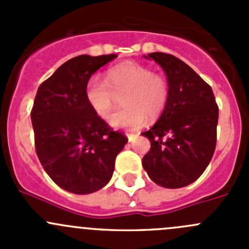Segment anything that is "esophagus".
I'll return each mask as SVG.
<instances>
[{
	"mask_svg": "<svg viewBox=\"0 0 249 249\" xmlns=\"http://www.w3.org/2000/svg\"><path fill=\"white\" fill-rule=\"evenodd\" d=\"M127 139H129V142H131V141H134V139H135V135L134 134H127Z\"/></svg>",
	"mask_w": 249,
	"mask_h": 249,
	"instance_id": "1",
	"label": "esophagus"
}]
</instances>
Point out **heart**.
<instances>
[{
  "label": "heart",
  "instance_id": "heart-1",
  "mask_svg": "<svg viewBox=\"0 0 249 249\" xmlns=\"http://www.w3.org/2000/svg\"><path fill=\"white\" fill-rule=\"evenodd\" d=\"M124 107L114 113L110 124L120 129L135 130L147 122H154L162 114L170 99L169 79L154 73L152 69L127 61L107 70L105 80L92 77L85 85V99L90 108L101 119H109L122 95Z\"/></svg>",
  "mask_w": 249,
  "mask_h": 249
}]
</instances>
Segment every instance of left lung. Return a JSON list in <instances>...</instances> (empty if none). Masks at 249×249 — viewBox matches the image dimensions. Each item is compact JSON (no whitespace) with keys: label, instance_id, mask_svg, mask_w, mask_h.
Segmentation results:
<instances>
[{"label":"left lung","instance_id":"left-lung-1","mask_svg":"<svg viewBox=\"0 0 249 249\" xmlns=\"http://www.w3.org/2000/svg\"><path fill=\"white\" fill-rule=\"evenodd\" d=\"M170 83L167 106L154 126L142 132L150 149L142 165L150 179L176 189L195 182L213 157L219 109L212 88L185 62L166 53H150Z\"/></svg>","mask_w":249,"mask_h":249}]
</instances>
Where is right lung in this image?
I'll return each mask as SVG.
<instances>
[{"instance_id":"1","label":"right lung","mask_w":249,"mask_h":249,"mask_svg":"<svg viewBox=\"0 0 249 249\" xmlns=\"http://www.w3.org/2000/svg\"><path fill=\"white\" fill-rule=\"evenodd\" d=\"M117 55H79L62 64L39 85L31 122L42 166L60 188L90 194L112 178L127 137L97 117L85 99L90 77Z\"/></svg>"}]
</instances>
